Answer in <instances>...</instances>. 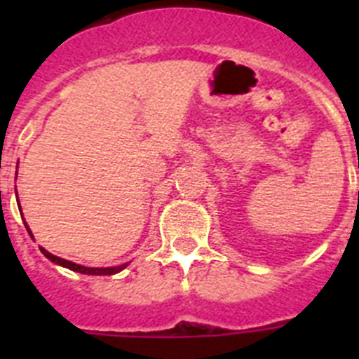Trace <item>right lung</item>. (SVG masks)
Returning a JSON list of instances; mask_svg holds the SVG:
<instances>
[{
    "mask_svg": "<svg viewBox=\"0 0 359 359\" xmlns=\"http://www.w3.org/2000/svg\"><path fill=\"white\" fill-rule=\"evenodd\" d=\"M18 205H19V199H18ZM25 226H27L28 233H32L30 228H28V224H27V221H25ZM41 252H43V255L46 257V259H50L53 264H59V266H62V268H68V269H72V271H77V273H84V275H115V273H118V271H122V269L128 268V264H129V262H126V264L109 266V268H88V266L75 264V262L61 259V257H57V255H53V253L46 252L44 248H41Z\"/></svg>",
    "mask_w": 359,
    "mask_h": 359,
    "instance_id": "1",
    "label": "right lung"
}]
</instances>
